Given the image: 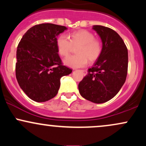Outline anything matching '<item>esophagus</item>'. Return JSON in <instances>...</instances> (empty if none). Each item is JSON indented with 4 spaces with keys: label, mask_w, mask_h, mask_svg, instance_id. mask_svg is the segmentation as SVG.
<instances>
[{
    "label": "esophagus",
    "mask_w": 146,
    "mask_h": 146,
    "mask_svg": "<svg viewBox=\"0 0 146 146\" xmlns=\"http://www.w3.org/2000/svg\"><path fill=\"white\" fill-rule=\"evenodd\" d=\"M82 71L83 72L84 75L87 74V71H86V70H82Z\"/></svg>",
    "instance_id": "obj_1"
}]
</instances>
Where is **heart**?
<instances>
[{"mask_svg": "<svg viewBox=\"0 0 146 146\" xmlns=\"http://www.w3.org/2000/svg\"><path fill=\"white\" fill-rule=\"evenodd\" d=\"M78 46L77 55L69 56L64 60V64L71 68H81L86 66L88 59L95 61L101 54L102 44L100 40L95 38L93 33L88 30H79L70 34L69 39L64 34L57 38L56 46L61 56H68L72 47Z\"/></svg>", "mask_w": 146, "mask_h": 146, "instance_id": "1", "label": "heart"}]
</instances>
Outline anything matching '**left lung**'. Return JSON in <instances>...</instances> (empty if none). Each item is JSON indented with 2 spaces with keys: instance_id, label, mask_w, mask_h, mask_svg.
Wrapping results in <instances>:
<instances>
[{
  "instance_id": "obj_1",
  "label": "left lung",
  "mask_w": 146,
  "mask_h": 146,
  "mask_svg": "<svg viewBox=\"0 0 146 146\" xmlns=\"http://www.w3.org/2000/svg\"><path fill=\"white\" fill-rule=\"evenodd\" d=\"M102 42L101 54L79 83L80 95L88 101L102 104L119 91L128 73V49L119 35L110 28L94 25Z\"/></svg>"
}]
</instances>
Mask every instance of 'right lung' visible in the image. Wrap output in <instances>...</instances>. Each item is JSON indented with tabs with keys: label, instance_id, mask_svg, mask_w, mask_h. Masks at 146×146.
<instances>
[{
	"label": "right lung",
	"instance_id": "add662e5",
	"mask_svg": "<svg viewBox=\"0 0 146 146\" xmlns=\"http://www.w3.org/2000/svg\"><path fill=\"white\" fill-rule=\"evenodd\" d=\"M67 28L42 23L23 35L16 51V76L18 84L31 100L44 102L53 98L60 86V78L72 69L62 63L56 46L60 33Z\"/></svg>",
	"mask_w": 146,
	"mask_h": 146
}]
</instances>
